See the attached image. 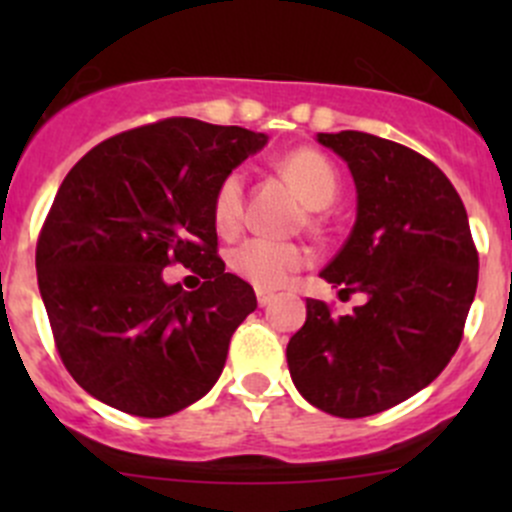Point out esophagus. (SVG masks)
Returning a JSON list of instances; mask_svg holds the SVG:
<instances>
[{
  "instance_id": "1",
  "label": "esophagus",
  "mask_w": 512,
  "mask_h": 512,
  "mask_svg": "<svg viewBox=\"0 0 512 512\" xmlns=\"http://www.w3.org/2000/svg\"><path fill=\"white\" fill-rule=\"evenodd\" d=\"M257 304H260V307H267V304L272 302V299H275V294L272 292H267V289H257Z\"/></svg>"
}]
</instances>
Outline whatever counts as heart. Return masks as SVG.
Listing matches in <instances>:
<instances>
[{
    "instance_id": "obj_1",
    "label": "heart",
    "mask_w": 512,
    "mask_h": 512,
    "mask_svg": "<svg viewBox=\"0 0 512 512\" xmlns=\"http://www.w3.org/2000/svg\"><path fill=\"white\" fill-rule=\"evenodd\" d=\"M280 170L294 183L309 208H327L339 188L334 163L324 153L299 148L280 160ZM245 210V173L230 170L220 180L213 198V223L220 232H235ZM232 272L257 289H277L287 285L294 272L309 265V250L297 242H280L270 237H247L230 250Z\"/></svg>"
}]
</instances>
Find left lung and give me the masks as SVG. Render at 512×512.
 I'll use <instances>...</instances> for the list:
<instances>
[{"instance_id": "8db88e82", "label": "left lung", "mask_w": 512, "mask_h": 512, "mask_svg": "<svg viewBox=\"0 0 512 512\" xmlns=\"http://www.w3.org/2000/svg\"><path fill=\"white\" fill-rule=\"evenodd\" d=\"M317 141L347 160L356 185L352 235L319 277L366 302L334 317L327 302L307 299L287 366L309 404L361 418L401 404L446 369L476 297L478 250L461 195L436 163L361 131Z\"/></svg>"}]
</instances>
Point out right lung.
<instances>
[{
  "instance_id": "1",
  "label": "right lung",
  "mask_w": 512,
  "mask_h": 512,
  "mask_svg": "<svg viewBox=\"0 0 512 512\" xmlns=\"http://www.w3.org/2000/svg\"><path fill=\"white\" fill-rule=\"evenodd\" d=\"M265 133L165 118L91 148L61 183L36 242V277L56 352L76 384L133 416L203 399L257 297L218 255L220 180ZM180 261L204 285L168 286Z\"/></svg>"
}]
</instances>
